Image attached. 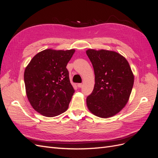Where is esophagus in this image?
Wrapping results in <instances>:
<instances>
[{
	"instance_id": "34e87169",
	"label": "esophagus",
	"mask_w": 158,
	"mask_h": 158,
	"mask_svg": "<svg viewBox=\"0 0 158 158\" xmlns=\"http://www.w3.org/2000/svg\"><path fill=\"white\" fill-rule=\"evenodd\" d=\"M77 85H78V88H82V85H83V84H82V83H79V84H77Z\"/></svg>"
}]
</instances>
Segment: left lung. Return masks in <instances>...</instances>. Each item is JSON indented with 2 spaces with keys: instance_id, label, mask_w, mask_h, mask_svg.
<instances>
[{
  "instance_id": "left-lung-1",
  "label": "left lung",
  "mask_w": 158,
  "mask_h": 158,
  "mask_svg": "<svg viewBox=\"0 0 158 158\" xmlns=\"http://www.w3.org/2000/svg\"><path fill=\"white\" fill-rule=\"evenodd\" d=\"M86 54L95 74L92 93L87 97L88 109L95 115L108 118L126 106L134 84V75L127 59L117 52L88 49Z\"/></svg>"
}]
</instances>
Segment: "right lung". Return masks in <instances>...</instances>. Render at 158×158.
I'll list each match as a JSON object with an SVG mask.
<instances>
[{
    "instance_id": "right-lung-1",
    "label": "right lung",
    "mask_w": 158,
    "mask_h": 158,
    "mask_svg": "<svg viewBox=\"0 0 158 158\" xmlns=\"http://www.w3.org/2000/svg\"><path fill=\"white\" fill-rule=\"evenodd\" d=\"M74 49H45L35 55L24 72L28 100L42 115L52 117L65 112L74 93L66 65Z\"/></svg>"
}]
</instances>
